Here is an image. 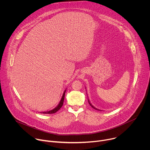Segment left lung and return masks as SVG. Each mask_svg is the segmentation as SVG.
Returning <instances> with one entry per match:
<instances>
[{
	"label": "left lung",
	"instance_id": "1",
	"mask_svg": "<svg viewBox=\"0 0 150 150\" xmlns=\"http://www.w3.org/2000/svg\"><path fill=\"white\" fill-rule=\"evenodd\" d=\"M88 103H89V104H90V105L92 107V108H93V109H96V110H100V111H102V110H100V109H97V108H96L93 105V104H91V103H90V100L88 99Z\"/></svg>",
	"mask_w": 150,
	"mask_h": 150
}]
</instances>
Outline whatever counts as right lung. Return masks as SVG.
Listing matches in <instances>:
<instances>
[{
  "instance_id": "add662e5",
  "label": "right lung",
  "mask_w": 150,
  "mask_h": 150,
  "mask_svg": "<svg viewBox=\"0 0 150 150\" xmlns=\"http://www.w3.org/2000/svg\"><path fill=\"white\" fill-rule=\"evenodd\" d=\"M67 90H65V91H64L63 93V95H62V97L60 99V101L59 102V103L57 104V105L56 107V108L54 109H53V110H51L50 111H47V112H40L41 113H43V114H52V113H56V112H57L61 108L62 106L63 105V101H64V98H65V92H66Z\"/></svg>"
}]
</instances>
